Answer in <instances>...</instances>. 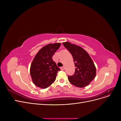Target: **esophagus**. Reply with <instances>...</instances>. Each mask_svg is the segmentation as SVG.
Listing matches in <instances>:
<instances>
[{
	"label": "esophagus",
	"instance_id": "1",
	"mask_svg": "<svg viewBox=\"0 0 121 121\" xmlns=\"http://www.w3.org/2000/svg\"><path fill=\"white\" fill-rule=\"evenodd\" d=\"M65 69V67H64V66H63V67H60V69H61V70H64Z\"/></svg>",
	"mask_w": 121,
	"mask_h": 121
}]
</instances>
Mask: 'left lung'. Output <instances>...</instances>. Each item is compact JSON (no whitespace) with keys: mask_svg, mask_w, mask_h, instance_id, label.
<instances>
[{"mask_svg":"<svg viewBox=\"0 0 121 121\" xmlns=\"http://www.w3.org/2000/svg\"><path fill=\"white\" fill-rule=\"evenodd\" d=\"M63 43L72 55L76 67L74 75L68 76L69 82L77 87L88 86L96 76V67L92 60L81 47L69 42Z\"/></svg>","mask_w":121,"mask_h":121,"instance_id":"1","label":"left lung"}]
</instances>
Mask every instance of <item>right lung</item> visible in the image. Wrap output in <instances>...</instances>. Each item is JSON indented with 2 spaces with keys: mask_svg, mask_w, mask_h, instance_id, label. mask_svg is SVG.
Instances as JSON below:
<instances>
[{
  "mask_svg": "<svg viewBox=\"0 0 121 121\" xmlns=\"http://www.w3.org/2000/svg\"><path fill=\"white\" fill-rule=\"evenodd\" d=\"M60 45V43L46 45L40 49L34 57L30 72L32 81L36 86L45 89L56 80L57 73L60 69L52 57Z\"/></svg>",
  "mask_w": 121,
  "mask_h": 121,
  "instance_id": "right-lung-1",
  "label": "right lung"
}]
</instances>
